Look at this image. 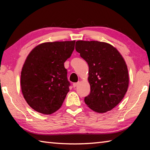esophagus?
Here are the masks:
<instances>
[{
	"instance_id": "obj_1",
	"label": "esophagus",
	"mask_w": 150,
	"mask_h": 150,
	"mask_svg": "<svg viewBox=\"0 0 150 150\" xmlns=\"http://www.w3.org/2000/svg\"><path fill=\"white\" fill-rule=\"evenodd\" d=\"M79 84V82H77V83H73V87L75 88V87H77V86Z\"/></svg>"
}]
</instances>
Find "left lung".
<instances>
[{"label": "left lung", "mask_w": 150, "mask_h": 150, "mask_svg": "<svg viewBox=\"0 0 150 150\" xmlns=\"http://www.w3.org/2000/svg\"><path fill=\"white\" fill-rule=\"evenodd\" d=\"M75 50L88 65L91 93L85 103L93 110L104 113L122 100L128 87L127 66L112 45L98 41L76 42Z\"/></svg>", "instance_id": "obj_1"}]
</instances>
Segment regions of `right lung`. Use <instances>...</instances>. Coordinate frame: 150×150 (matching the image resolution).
<instances>
[{
    "instance_id": "add662e5",
    "label": "right lung",
    "mask_w": 150,
    "mask_h": 150,
    "mask_svg": "<svg viewBox=\"0 0 150 150\" xmlns=\"http://www.w3.org/2000/svg\"><path fill=\"white\" fill-rule=\"evenodd\" d=\"M75 43H44L27 57L20 83L25 100L35 111L51 115L62 106L70 86L64 63L71 55Z\"/></svg>"
}]
</instances>
